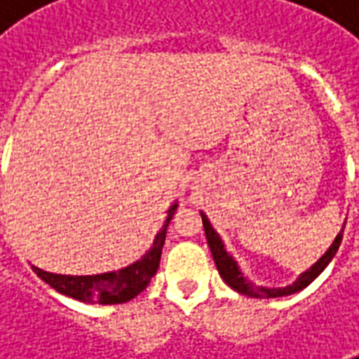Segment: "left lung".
Here are the masks:
<instances>
[{
  "mask_svg": "<svg viewBox=\"0 0 359 359\" xmlns=\"http://www.w3.org/2000/svg\"><path fill=\"white\" fill-rule=\"evenodd\" d=\"M202 215V223H203V231H205V238H208V246L211 250V256H213V262L217 265V271L221 278L225 280L226 285L231 286L233 290H236L238 294H244V296H250V298H280V296H290V294L300 292L302 288H306L309 283H313L327 265L331 264V259L337 254L339 250L340 242H342V233H344V226L340 229V233L337 234V238L332 241V244L329 246V250L325 252L323 256L317 259L316 264L311 265L309 269H306L304 273L298 275V278L294 280L292 285L286 286H257L250 280L242 269L238 267V262L234 259L229 252H226L225 244L221 241V236L215 233V229L211 226L210 219L208 215L200 211ZM346 225V223H344Z\"/></svg>",
  "mask_w": 359,
  "mask_h": 359,
  "instance_id": "obj_1",
  "label": "left lung"
}]
</instances>
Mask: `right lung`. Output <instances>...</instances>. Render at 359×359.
Listing matches in <instances>:
<instances>
[{"instance_id":"add662e5","label":"right lung","mask_w":359,"mask_h":359,"mask_svg":"<svg viewBox=\"0 0 359 359\" xmlns=\"http://www.w3.org/2000/svg\"><path fill=\"white\" fill-rule=\"evenodd\" d=\"M177 208H179V202L171 203V208L167 210V219H165L161 231L156 234L151 248L140 259H136L134 264L126 265L123 269L107 271V273H100V275H57V273H50V271H43L32 265V271L53 290L65 294L73 300L84 302V304H102V306L125 304V302L133 300L134 296H138L157 273L167 226H169V221L175 215Z\"/></svg>"}]
</instances>
